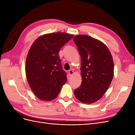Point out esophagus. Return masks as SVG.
<instances>
[{
    "instance_id": "obj_1",
    "label": "esophagus",
    "mask_w": 135,
    "mask_h": 135,
    "mask_svg": "<svg viewBox=\"0 0 135 135\" xmlns=\"http://www.w3.org/2000/svg\"><path fill=\"white\" fill-rule=\"evenodd\" d=\"M68 73H69V76H71L73 74V73H74V72H73V71L72 70H69Z\"/></svg>"
}]
</instances>
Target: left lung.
Here are the masks:
<instances>
[{"mask_svg": "<svg viewBox=\"0 0 135 135\" xmlns=\"http://www.w3.org/2000/svg\"><path fill=\"white\" fill-rule=\"evenodd\" d=\"M73 40L81 57L80 87L74 90L76 99L85 104L100 100L107 91L114 75V62L108 47L88 35H76Z\"/></svg>", "mask_w": 135, "mask_h": 135, "instance_id": "left-lung-1", "label": "left lung"}]
</instances>
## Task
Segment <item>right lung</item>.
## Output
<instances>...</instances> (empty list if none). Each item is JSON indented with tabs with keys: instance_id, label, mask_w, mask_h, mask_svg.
<instances>
[{
	"instance_id": "1",
	"label": "right lung",
	"mask_w": 135,
	"mask_h": 135,
	"mask_svg": "<svg viewBox=\"0 0 135 135\" xmlns=\"http://www.w3.org/2000/svg\"><path fill=\"white\" fill-rule=\"evenodd\" d=\"M73 35L54 32L40 36L32 44L26 61L28 83L35 95L43 101L55 99L66 82L59 53Z\"/></svg>"
}]
</instances>
